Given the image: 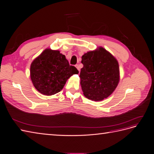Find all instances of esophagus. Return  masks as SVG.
Segmentation results:
<instances>
[{"label": "esophagus", "instance_id": "1", "mask_svg": "<svg viewBox=\"0 0 154 154\" xmlns=\"http://www.w3.org/2000/svg\"><path fill=\"white\" fill-rule=\"evenodd\" d=\"M75 67L77 68V70H79V71H80V68H79V65H75Z\"/></svg>", "mask_w": 154, "mask_h": 154}]
</instances>
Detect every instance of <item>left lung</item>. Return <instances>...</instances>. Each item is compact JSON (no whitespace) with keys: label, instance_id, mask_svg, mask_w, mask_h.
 Returning <instances> with one entry per match:
<instances>
[{"label":"left lung","instance_id":"left-lung-1","mask_svg":"<svg viewBox=\"0 0 154 154\" xmlns=\"http://www.w3.org/2000/svg\"><path fill=\"white\" fill-rule=\"evenodd\" d=\"M80 77L84 96L89 100L101 101L109 96L119 81L117 60L103 48L89 51L82 56Z\"/></svg>","mask_w":154,"mask_h":154}]
</instances>
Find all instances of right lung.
<instances>
[{"label": "right lung", "instance_id": "1", "mask_svg": "<svg viewBox=\"0 0 154 154\" xmlns=\"http://www.w3.org/2000/svg\"><path fill=\"white\" fill-rule=\"evenodd\" d=\"M79 73L69 65L65 56L59 51L45 49L33 60L30 66V77L36 89L44 95L61 91L68 78Z\"/></svg>", "mask_w": 154, "mask_h": 154}]
</instances>
